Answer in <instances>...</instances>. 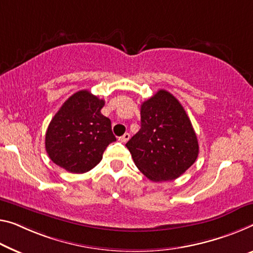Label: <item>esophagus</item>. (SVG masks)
I'll return each mask as SVG.
<instances>
[{
    "mask_svg": "<svg viewBox=\"0 0 253 253\" xmlns=\"http://www.w3.org/2000/svg\"><path fill=\"white\" fill-rule=\"evenodd\" d=\"M129 139H130V133H124V134L122 135V137L119 138V140H120V141H121L122 143H126Z\"/></svg>",
    "mask_w": 253,
    "mask_h": 253,
    "instance_id": "obj_1",
    "label": "esophagus"
}]
</instances>
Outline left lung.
<instances>
[{
  "mask_svg": "<svg viewBox=\"0 0 253 253\" xmlns=\"http://www.w3.org/2000/svg\"><path fill=\"white\" fill-rule=\"evenodd\" d=\"M141 127L126 142L135 166L154 182L175 180L191 166L199 145L180 102L161 89L141 104Z\"/></svg>",
  "mask_w": 253,
  "mask_h": 253,
  "instance_id": "8db88e82",
  "label": "left lung"
}]
</instances>
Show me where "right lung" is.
<instances>
[{
  "label": "right lung",
  "instance_id": "obj_1",
  "mask_svg": "<svg viewBox=\"0 0 253 253\" xmlns=\"http://www.w3.org/2000/svg\"><path fill=\"white\" fill-rule=\"evenodd\" d=\"M104 105L88 90L65 100L45 135V148L54 164L71 173H86L102 161L106 147L116 141L111 120L100 113Z\"/></svg>",
  "mask_w": 253,
  "mask_h": 253
}]
</instances>
